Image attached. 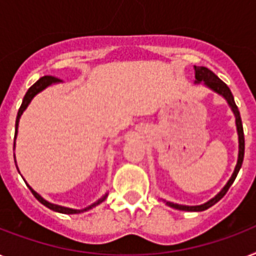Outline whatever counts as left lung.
Returning <instances> with one entry per match:
<instances>
[{
	"label": "left lung",
	"mask_w": 256,
	"mask_h": 256,
	"mask_svg": "<svg viewBox=\"0 0 256 256\" xmlns=\"http://www.w3.org/2000/svg\"><path fill=\"white\" fill-rule=\"evenodd\" d=\"M194 84H201L202 82L206 88H209L210 90L216 92L217 94L222 96L226 100V102L232 109L234 117H236V132H238V160H236V166L234 168V172H232V178H229V182H226L225 186L220 190V192L216 194L213 198H210L206 202L201 204V205H193V206H189V205H180V204L171 202V201H166L164 202L167 204L168 206L174 208V209H178V210H186V212H202L209 209L210 206H213L214 204H217L218 201L221 200L222 197L225 196L226 192L229 190V188L232 186V184L236 180L238 172H240V167H242L243 163V156H244V135H243V126H242V120H240V114L238 106L236 105V101H234V97H232V92H230L229 86L224 82L222 80L218 78V76H216L210 70H208L206 67H196L194 66Z\"/></svg>",
	"instance_id": "obj_1"
}]
</instances>
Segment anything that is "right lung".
I'll use <instances>...</instances> for the list:
<instances>
[{
	"label": "right lung",
	"instance_id": "1",
	"mask_svg": "<svg viewBox=\"0 0 256 256\" xmlns=\"http://www.w3.org/2000/svg\"><path fill=\"white\" fill-rule=\"evenodd\" d=\"M59 82H62V80L60 78H52V76H43V78H39L36 82H35L34 85H31L30 88H28V90L26 92V94H24V101H22V105H20V110H18V114H16V134H18V124H20V116L24 114V110L27 109V106L30 105V102L32 101V98H34L35 96L38 94V93H40L42 90H44L46 88H48L50 85L52 84H59ZM14 147H16V142H14ZM27 186L30 188V190L32 192V194L35 196V198L39 201L40 204H43L44 206H47L48 209H51V210L54 212H58V213H63V214H78V213H82V212H86L89 210V209H92V208L97 206V205H100L101 202H104V201L106 200L108 197V193H105L101 198H98V200L96 201V202H93L92 205H89V206L84 208V209H72V208H67V206H62V205H56V204H52L50 202V201L44 200L43 197L39 194L38 192H35L34 189L31 188L28 184H27Z\"/></svg>",
	"mask_w": 256,
	"mask_h": 256
}]
</instances>
